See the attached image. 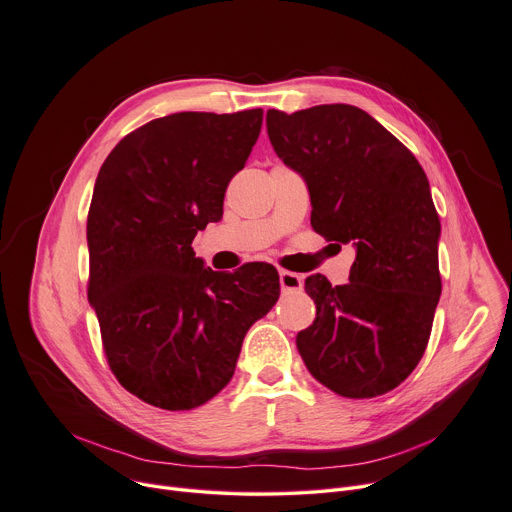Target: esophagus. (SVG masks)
<instances>
[{"label":"esophagus","mask_w":512,"mask_h":512,"mask_svg":"<svg viewBox=\"0 0 512 512\" xmlns=\"http://www.w3.org/2000/svg\"><path fill=\"white\" fill-rule=\"evenodd\" d=\"M280 286L284 292H300L304 288V280H302V275L282 269L280 271Z\"/></svg>","instance_id":"1"}]
</instances>
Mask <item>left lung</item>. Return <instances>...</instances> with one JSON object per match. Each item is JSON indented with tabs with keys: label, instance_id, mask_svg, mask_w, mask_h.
Returning <instances> with one entry per match:
<instances>
[{
	"label": "left lung",
	"instance_id": "8db88e82",
	"mask_svg": "<svg viewBox=\"0 0 512 512\" xmlns=\"http://www.w3.org/2000/svg\"><path fill=\"white\" fill-rule=\"evenodd\" d=\"M267 134L308 185L312 228L357 251L349 284L306 277L316 318L298 333V351L339 396L386 394L421 361L441 296L429 179L394 134L349 104L267 110Z\"/></svg>",
	"mask_w": 512,
	"mask_h": 512
}]
</instances>
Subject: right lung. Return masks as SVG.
Returning <instances> with one entry per match:
<instances>
[{
  "label": "right lung",
  "instance_id": "obj_1",
  "mask_svg": "<svg viewBox=\"0 0 512 512\" xmlns=\"http://www.w3.org/2000/svg\"><path fill=\"white\" fill-rule=\"evenodd\" d=\"M263 110L179 112L126 134L104 161L87 214L89 286L116 380L163 410L214 398L251 324L280 298L271 265L204 267L192 241L222 218L228 181Z\"/></svg>",
  "mask_w": 512,
  "mask_h": 512
}]
</instances>
